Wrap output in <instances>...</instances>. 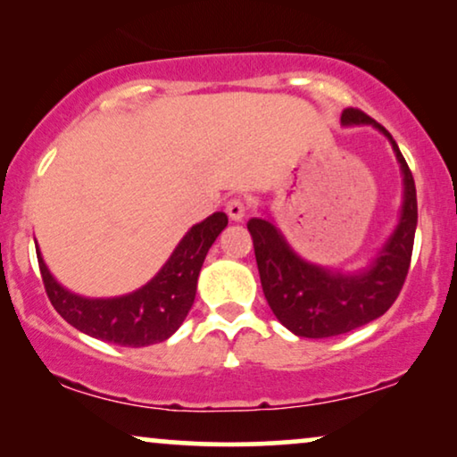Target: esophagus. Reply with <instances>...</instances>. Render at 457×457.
Here are the masks:
<instances>
[{"mask_svg": "<svg viewBox=\"0 0 457 457\" xmlns=\"http://www.w3.org/2000/svg\"><path fill=\"white\" fill-rule=\"evenodd\" d=\"M246 211L248 206L242 198H232L228 200V204H225V212H228V217L232 219V221H240V219H245Z\"/></svg>", "mask_w": 457, "mask_h": 457, "instance_id": "esophagus-1", "label": "esophagus"}]
</instances>
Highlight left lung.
<instances>
[{"label": "left lung", "mask_w": 457, "mask_h": 457, "mask_svg": "<svg viewBox=\"0 0 457 457\" xmlns=\"http://www.w3.org/2000/svg\"><path fill=\"white\" fill-rule=\"evenodd\" d=\"M340 120L343 125H374L391 139L403 173V209L397 229L368 270L346 276L303 261L271 221L253 217L246 223L261 286L273 315L290 332L305 338L338 337L385 315L403 288L416 236V184L393 136L360 108H346Z\"/></svg>", "instance_id": "1"}]
</instances>
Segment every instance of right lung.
Masks as SVG:
<instances>
[{"instance_id": "1", "label": "right lung", "mask_w": 457, "mask_h": 457, "mask_svg": "<svg viewBox=\"0 0 457 457\" xmlns=\"http://www.w3.org/2000/svg\"><path fill=\"white\" fill-rule=\"evenodd\" d=\"M225 225V212H212L194 225L148 284L117 299H85L62 288L37 253L47 299L71 326L104 343L120 346L162 343L184 324L196 296L200 267Z\"/></svg>"}]
</instances>
